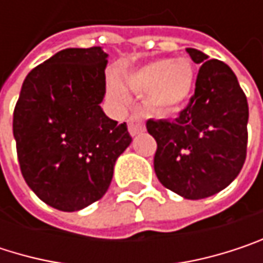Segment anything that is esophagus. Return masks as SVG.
Returning a JSON list of instances; mask_svg holds the SVG:
<instances>
[{
    "instance_id": "obj_1",
    "label": "esophagus",
    "mask_w": 263,
    "mask_h": 263,
    "mask_svg": "<svg viewBox=\"0 0 263 263\" xmlns=\"http://www.w3.org/2000/svg\"><path fill=\"white\" fill-rule=\"evenodd\" d=\"M128 128H129V134H131L132 137L144 132V120H143V117L138 116V114H132L131 117L128 119Z\"/></svg>"
}]
</instances>
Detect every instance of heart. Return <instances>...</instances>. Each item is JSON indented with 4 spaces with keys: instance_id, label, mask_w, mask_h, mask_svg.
Returning <instances> with one entry per match:
<instances>
[{
    "instance_id": "1",
    "label": "heart",
    "mask_w": 263,
    "mask_h": 263,
    "mask_svg": "<svg viewBox=\"0 0 263 263\" xmlns=\"http://www.w3.org/2000/svg\"><path fill=\"white\" fill-rule=\"evenodd\" d=\"M125 85L137 94H146V106L154 114L166 116L180 109L195 88V67L187 58L155 59L125 74ZM116 97L123 99L117 82L111 83Z\"/></svg>"
}]
</instances>
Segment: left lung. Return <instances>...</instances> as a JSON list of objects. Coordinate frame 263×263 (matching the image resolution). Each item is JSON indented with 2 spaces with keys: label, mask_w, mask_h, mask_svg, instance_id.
Instances as JSON below:
<instances>
[{
  "label": "left lung",
  "mask_w": 263,
  "mask_h": 263,
  "mask_svg": "<svg viewBox=\"0 0 263 263\" xmlns=\"http://www.w3.org/2000/svg\"><path fill=\"white\" fill-rule=\"evenodd\" d=\"M185 50L201 64L195 94L174 122L147 120L146 128L157 141L160 183L185 199H202L226 189L245 163L248 103L227 64Z\"/></svg>",
  "instance_id": "left-lung-1"
}]
</instances>
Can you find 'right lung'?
Wrapping results in <instances>:
<instances>
[{
	"label": "right lung",
	"instance_id": "obj_1",
	"mask_svg": "<svg viewBox=\"0 0 263 263\" xmlns=\"http://www.w3.org/2000/svg\"><path fill=\"white\" fill-rule=\"evenodd\" d=\"M108 54L100 47L65 48L33 68L13 112L18 161L45 204L76 212L100 199L117 158L131 144L126 123L102 109Z\"/></svg>",
	"mask_w": 263,
	"mask_h": 263
}]
</instances>
